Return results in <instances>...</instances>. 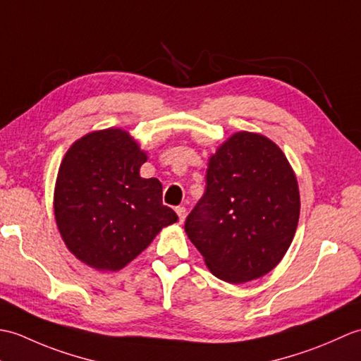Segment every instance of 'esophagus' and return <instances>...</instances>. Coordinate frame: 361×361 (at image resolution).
Here are the masks:
<instances>
[{
	"label": "esophagus",
	"instance_id": "obj_1",
	"mask_svg": "<svg viewBox=\"0 0 361 361\" xmlns=\"http://www.w3.org/2000/svg\"><path fill=\"white\" fill-rule=\"evenodd\" d=\"M176 211V214H178V219H180V224H183V221H185V219H186V208L185 206H178V208L175 209Z\"/></svg>",
	"mask_w": 361,
	"mask_h": 361
}]
</instances>
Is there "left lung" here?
Instances as JSON below:
<instances>
[{
  "mask_svg": "<svg viewBox=\"0 0 361 361\" xmlns=\"http://www.w3.org/2000/svg\"><path fill=\"white\" fill-rule=\"evenodd\" d=\"M296 175L267 136L239 132L209 158L206 189L185 231L216 278H262L286 255L299 219Z\"/></svg>",
  "mask_w": 361,
  "mask_h": 361,
  "instance_id": "1",
  "label": "left lung"
}]
</instances>
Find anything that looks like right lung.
Masks as SVG:
<instances>
[{
  "label": "right lung",
  "mask_w": 361,
  "mask_h": 361,
  "mask_svg": "<svg viewBox=\"0 0 361 361\" xmlns=\"http://www.w3.org/2000/svg\"><path fill=\"white\" fill-rule=\"evenodd\" d=\"M147 161L128 132L105 128L75 141L60 164L54 216L73 255L99 271H118L178 216L163 204V186L142 178Z\"/></svg>",
  "instance_id": "1"
}]
</instances>
